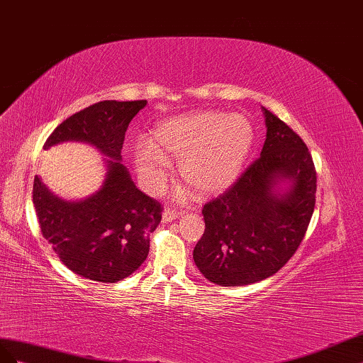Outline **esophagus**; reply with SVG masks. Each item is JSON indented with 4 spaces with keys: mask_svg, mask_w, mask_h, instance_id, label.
I'll return each instance as SVG.
<instances>
[{
    "mask_svg": "<svg viewBox=\"0 0 363 363\" xmlns=\"http://www.w3.org/2000/svg\"><path fill=\"white\" fill-rule=\"evenodd\" d=\"M179 216H181V213L167 208V210L162 211V220H164V222H173L174 219H178Z\"/></svg>",
    "mask_w": 363,
    "mask_h": 363,
    "instance_id": "obj_1",
    "label": "esophagus"
}]
</instances>
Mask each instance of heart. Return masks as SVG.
<instances>
[{
    "label": "heart",
    "instance_id": "obj_1",
    "mask_svg": "<svg viewBox=\"0 0 363 363\" xmlns=\"http://www.w3.org/2000/svg\"><path fill=\"white\" fill-rule=\"evenodd\" d=\"M252 144V123L243 113L198 111L160 123L152 144L135 146L133 162L147 187L160 191L167 181V160H179L181 178L201 196H213L237 181Z\"/></svg>",
    "mask_w": 363,
    "mask_h": 363
}]
</instances>
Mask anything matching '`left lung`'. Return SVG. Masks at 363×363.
Masks as SVG:
<instances>
[{"mask_svg": "<svg viewBox=\"0 0 363 363\" xmlns=\"http://www.w3.org/2000/svg\"><path fill=\"white\" fill-rule=\"evenodd\" d=\"M266 140L233 187L203 205L205 233L193 258L219 286H246L278 272L303 242L312 219L316 172L304 141L262 108Z\"/></svg>", "mask_w": 363, "mask_h": 363, "instance_id": "obj_1", "label": "left lung"}]
</instances>
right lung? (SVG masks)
I'll return each instance as SVG.
<instances>
[{"label": "right lung", "mask_w": 363, "mask_h": 363, "mask_svg": "<svg viewBox=\"0 0 363 363\" xmlns=\"http://www.w3.org/2000/svg\"><path fill=\"white\" fill-rule=\"evenodd\" d=\"M146 100H105L67 118L44 144L50 149L80 141L105 155L101 187L80 201H65L33 182V205L40 231L69 271L100 283L133 274L149 254V235L161 222V203L137 189L121 164L124 133Z\"/></svg>", "instance_id": "right-lung-1"}]
</instances>
